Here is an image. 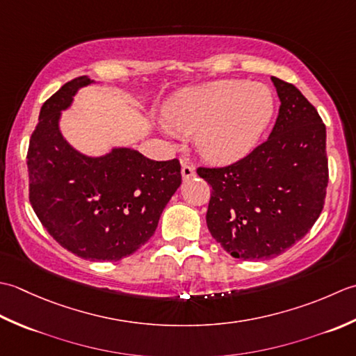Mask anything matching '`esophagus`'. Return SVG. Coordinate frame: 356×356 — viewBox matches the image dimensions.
Segmentation results:
<instances>
[{
	"label": "esophagus",
	"instance_id": "esophagus-1",
	"mask_svg": "<svg viewBox=\"0 0 356 356\" xmlns=\"http://www.w3.org/2000/svg\"><path fill=\"white\" fill-rule=\"evenodd\" d=\"M181 175H183V179H188V178L195 177V170L192 165L183 163V168H181Z\"/></svg>",
	"mask_w": 356,
	"mask_h": 356
}]
</instances>
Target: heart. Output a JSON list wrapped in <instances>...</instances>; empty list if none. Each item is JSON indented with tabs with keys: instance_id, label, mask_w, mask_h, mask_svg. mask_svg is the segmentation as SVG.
<instances>
[{
	"instance_id": "obj_1",
	"label": "heart",
	"mask_w": 356,
	"mask_h": 356,
	"mask_svg": "<svg viewBox=\"0 0 356 356\" xmlns=\"http://www.w3.org/2000/svg\"><path fill=\"white\" fill-rule=\"evenodd\" d=\"M275 112L269 87L220 79L179 90L165 107L163 132L195 134L198 154L212 164H232L255 147Z\"/></svg>"
}]
</instances>
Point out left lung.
<instances>
[{
	"label": "left lung",
	"mask_w": 356,
	"mask_h": 356,
	"mask_svg": "<svg viewBox=\"0 0 356 356\" xmlns=\"http://www.w3.org/2000/svg\"><path fill=\"white\" fill-rule=\"evenodd\" d=\"M281 101L267 141L222 169H198L212 186L209 232L234 258L270 259L320 216L329 183L325 126L293 84L272 76Z\"/></svg>",
	"instance_id": "obj_1"
}]
</instances>
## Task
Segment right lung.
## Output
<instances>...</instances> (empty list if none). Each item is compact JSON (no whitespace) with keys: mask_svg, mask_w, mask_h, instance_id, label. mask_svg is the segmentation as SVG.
I'll return each instance as SVG.
<instances>
[{"mask_svg":"<svg viewBox=\"0 0 356 356\" xmlns=\"http://www.w3.org/2000/svg\"><path fill=\"white\" fill-rule=\"evenodd\" d=\"M64 84L40 111L27 152L29 200L42 226L64 249L90 261L132 255L155 234L159 216L181 186L178 159L154 161L134 147L90 156L63 136V112L79 89Z\"/></svg>","mask_w":356,"mask_h":356,"instance_id":"1","label":"right lung"}]
</instances>
